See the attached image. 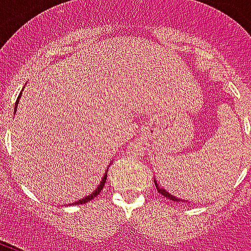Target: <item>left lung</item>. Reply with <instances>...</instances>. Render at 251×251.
<instances>
[{"label": "left lung", "instance_id": "1", "mask_svg": "<svg viewBox=\"0 0 251 251\" xmlns=\"http://www.w3.org/2000/svg\"><path fill=\"white\" fill-rule=\"evenodd\" d=\"M154 184H156V188H157L158 192L163 195V196H165V198H168V199H171V200H174V201H180V199H177L176 196H174V195H171V194H169V192H167V191H165V189H164V188H160L156 180H154Z\"/></svg>", "mask_w": 251, "mask_h": 251}]
</instances>
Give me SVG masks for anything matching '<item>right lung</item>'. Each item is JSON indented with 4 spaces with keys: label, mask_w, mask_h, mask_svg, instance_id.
Instances as JSON below:
<instances>
[{
    "label": "right lung",
    "mask_w": 251,
    "mask_h": 251,
    "mask_svg": "<svg viewBox=\"0 0 251 251\" xmlns=\"http://www.w3.org/2000/svg\"><path fill=\"white\" fill-rule=\"evenodd\" d=\"M20 98H21V93H20L19 98H17V100H16V104H14V113L17 111V104H19ZM106 179H107V172H106V174L103 175V177H102V181L99 183V185H98V187H97V189L94 191L93 194L88 195V196H86V198H83V199L77 200V201H75V203H72V205H74V204H84V203H87V201H90V200H91V199H94V198H95V196H97V195H98L99 192L102 191L104 183H106Z\"/></svg>",
    "instance_id": "obj_1"
}]
</instances>
